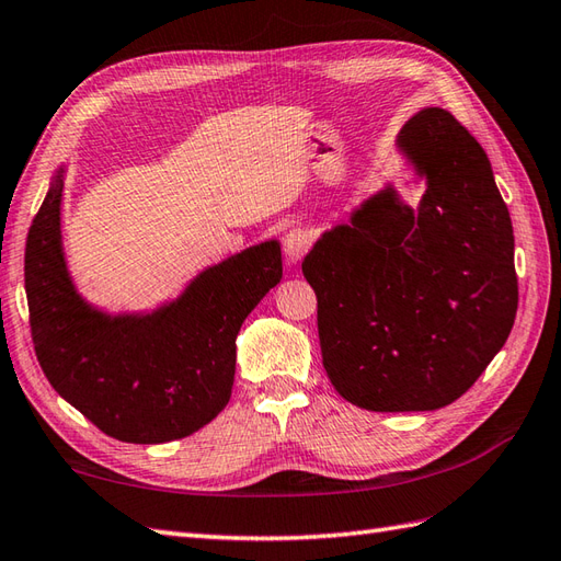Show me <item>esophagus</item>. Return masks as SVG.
I'll return each instance as SVG.
<instances>
[{
	"instance_id": "1",
	"label": "esophagus",
	"mask_w": 561,
	"mask_h": 561,
	"mask_svg": "<svg viewBox=\"0 0 561 561\" xmlns=\"http://www.w3.org/2000/svg\"><path fill=\"white\" fill-rule=\"evenodd\" d=\"M310 249V233L301 227H296L291 231H286L284 237V253L286 257L291 260V263H296V260H301Z\"/></svg>"
}]
</instances>
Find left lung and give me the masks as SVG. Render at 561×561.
Listing matches in <instances>:
<instances>
[{"instance_id": "8db88e82", "label": "left lung", "mask_w": 561, "mask_h": 561, "mask_svg": "<svg viewBox=\"0 0 561 561\" xmlns=\"http://www.w3.org/2000/svg\"><path fill=\"white\" fill-rule=\"evenodd\" d=\"M427 179L419 210L387 186L304 257L322 366L368 411H435L478 380L514 328L512 217L480 142L447 110L403 124Z\"/></svg>"}]
</instances>
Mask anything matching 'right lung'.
I'll list each match as a JSON object with an SVG mask.
<instances>
[{
	"label": "right lung",
	"mask_w": 561,
	"mask_h": 561,
	"mask_svg": "<svg viewBox=\"0 0 561 561\" xmlns=\"http://www.w3.org/2000/svg\"><path fill=\"white\" fill-rule=\"evenodd\" d=\"M61 169L25 241L35 356L49 385L104 435L160 445L193 435L227 407L237 334L282 279L267 241L207 267L150 316H104L76 294L61 253Z\"/></svg>",
	"instance_id": "1"
}]
</instances>
